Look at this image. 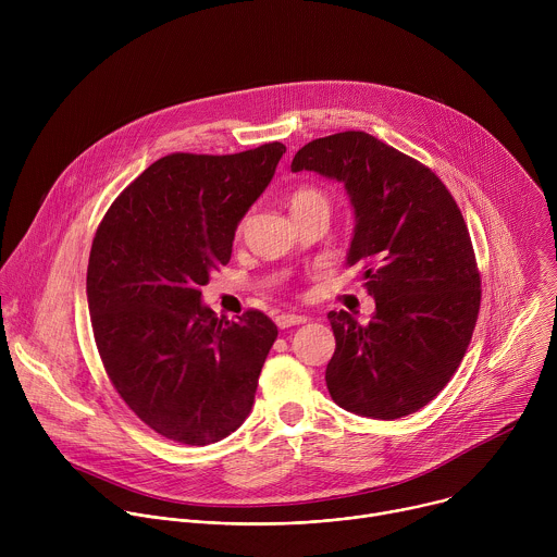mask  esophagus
<instances>
[{
    "label": "esophagus",
    "instance_id": "obj_1",
    "mask_svg": "<svg viewBox=\"0 0 557 557\" xmlns=\"http://www.w3.org/2000/svg\"><path fill=\"white\" fill-rule=\"evenodd\" d=\"M304 322H306V317H304V314H295V312H282V314L275 317V324H277L280 329L299 326V324H304Z\"/></svg>",
    "mask_w": 557,
    "mask_h": 557
}]
</instances>
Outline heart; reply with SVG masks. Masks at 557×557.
Here are the masks:
<instances>
[{"mask_svg":"<svg viewBox=\"0 0 557 557\" xmlns=\"http://www.w3.org/2000/svg\"><path fill=\"white\" fill-rule=\"evenodd\" d=\"M288 205H290V211H299L306 207H329V196L317 187H297L288 196Z\"/></svg>","mask_w":557,"mask_h":557,"instance_id":"b5f03b06","label":"heart"}]
</instances>
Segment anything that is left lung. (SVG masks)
<instances>
[{
	"label": "left lung",
	"instance_id": "1",
	"mask_svg": "<svg viewBox=\"0 0 557 557\" xmlns=\"http://www.w3.org/2000/svg\"><path fill=\"white\" fill-rule=\"evenodd\" d=\"M290 170L344 183L357 218L348 267L376 301L366 326L329 312L333 401L383 421L421 410L458 370L481 310V271L454 196L417 158L355 129L310 140Z\"/></svg>",
	"mask_w": 557,
	"mask_h": 557
}]
</instances>
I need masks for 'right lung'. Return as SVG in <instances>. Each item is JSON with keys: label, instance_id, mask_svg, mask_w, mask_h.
<instances>
[{"label": "right lung", "instance_id": "1", "mask_svg": "<svg viewBox=\"0 0 557 557\" xmlns=\"http://www.w3.org/2000/svg\"><path fill=\"white\" fill-rule=\"evenodd\" d=\"M284 151L273 140L224 156L168 153L95 233L88 306L99 357L125 406L170 441L215 443L253 408L277 326L253 308L228 322L200 295Z\"/></svg>", "mask_w": 557, "mask_h": 557}]
</instances>
